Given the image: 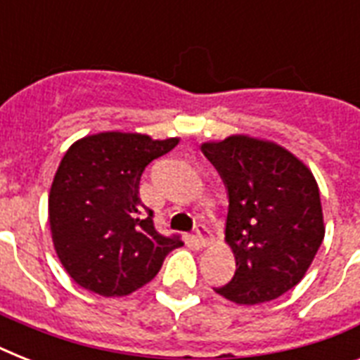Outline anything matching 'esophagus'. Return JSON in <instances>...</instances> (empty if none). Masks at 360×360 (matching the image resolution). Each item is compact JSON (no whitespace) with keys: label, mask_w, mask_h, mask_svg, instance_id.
<instances>
[{"label":"esophagus","mask_w":360,"mask_h":360,"mask_svg":"<svg viewBox=\"0 0 360 360\" xmlns=\"http://www.w3.org/2000/svg\"><path fill=\"white\" fill-rule=\"evenodd\" d=\"M196 237H198V243L202 246H207L213 243V233L209 230L205 224H198L196 226Z\"/></svg>","instance_id":"1"}]
</instances>
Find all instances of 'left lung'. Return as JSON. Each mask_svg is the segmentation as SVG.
<instances>
[{
  "label": "left lung",
  "instance_id": "obj_1",
  "mask_svg": "<svg viewBox=\"0 0 360 360\" xmlns=\"http://www.w3.org/2000/svg\"><path fill=\"white\" fill-rule=\"evenodd\" d=\"M202 151L228 191L226 240L236 256L233 278L214 291L237 304L284 295L325 236L312 172L284 147L248 136L203 143Z\"/></svg>",
  "mask_w": 360,
  "mask_h": 360
}]
</instances>
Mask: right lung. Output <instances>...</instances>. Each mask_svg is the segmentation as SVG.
I'll list each match as a JSON object with an SVG mask.
<instances>
[{"label": "right lung", "mask_w": 360, "mask_h": 360, "mask_svg": "<svg viewBox=\"0 0 360 360\" xmlns=\"http://www.w3.org/2000/svg\"><path fill=\"white\" fill-rule=\"evenodd\" d=\"M177 138L101 132L76 141L53 177L48 213L59 259L70 278L104 297L129 295L157 276L164 257L183 245L162 236L140 200L147 164Z\"/></svg>", "instance_id": "add662e5"}]
</instances>
